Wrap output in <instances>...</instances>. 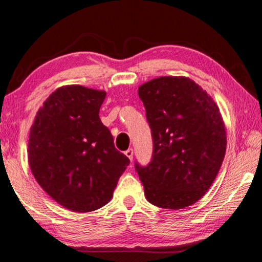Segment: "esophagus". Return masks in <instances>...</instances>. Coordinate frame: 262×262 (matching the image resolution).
<instances>
[{
  "label": "esophagus",
  "mask_w": 262,
  "mask_h": 262,
  "mask_svg": "<svg viewBox=\"0 0 262 262\" xmlns=\"http://www.w3.org/2000/svg\"><path fill=\"white\" fill-rule=\"evenodd\" d=\"M125 155L126 156L130 159V162L133 161V155H134V151H133V149H128V150H126V152H125Z\"/></svg>",
  "instance_id": "34e87169"
}]
</instances>
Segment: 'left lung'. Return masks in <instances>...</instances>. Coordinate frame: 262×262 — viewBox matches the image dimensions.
<instances>
[{"mask_svg":"<svg viewBox=\"0 0 262 262\" xmlns=\"http://www.w3.org/2000/svg\"><path fill=\"white\" fill-rule=\"evenodd\" d=\"M140 99L152 136V157L135 170L152 205L183 209L206 194L227 150L219 106L188 77L162 76L142 84Z\"/></svg>","mask_w":262,"mask_h":262,"instance_id":"left-lung-1","label":"left lung"}]
</instances>
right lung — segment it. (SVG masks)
Wrapping results in <instances>:
<instances>
[{
	"instance_id": "obj_1",
	"label": "right lung",
	"mask_w": 262,
	"mask_h": 262,
	"mask_svg": "<svg viewBox=\"0 0 262 262\" xmlns=\"http://www.w3.org/2000/svg\"><path fill=\"white\" fill-rule=\"evenodd\" d=\"M105 97V91L82 85L59 88L30 129L28 157L35 180L59 205L76 212L108 203L129 164L100 121Z\"/></svg>"
}]
</instances>
